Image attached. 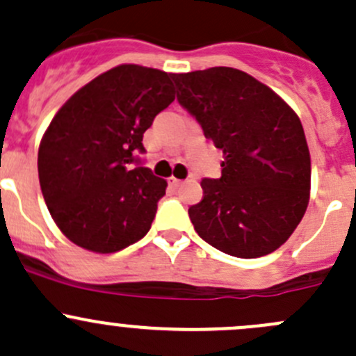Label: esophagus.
<instances>
[{
  "label": "esophagus",
  "mask_w": 356,
  "mask_h": 356,
  "mask_svg": "<svg viewBox=\"0 0 356 356\" xmlns=\"http://www.w3.org/2000/svg\"><path fill=\"white\" fill-rule=\"evenodd\" d=\"M168 184H170L172 188H179V186L182 184V181H181V179H177V177H170V179H168Z\"/></svg>",
  "instance_id": "34e87169"
}]
</instances>
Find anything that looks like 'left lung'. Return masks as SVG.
Returning <instances> with one entry per match:
<instances>
[{"mask_svg": "<svg viewBox=\"0 0 356 356\" xmlns=\"http://www.w3.org/2000/svg\"><path fill=\"white\" fill-rule=\"evenodd\" d=\"M177 102L204 138L224 152L220 179H203V200L189 208L201 239L238 258L284 245L310 200V152L288 103L231 67L172 74Z\"/></svg>", "mask_w": 356, "mask_h": 356, "instance_id": "obj_1", "label": "left lung"}]
</instances>
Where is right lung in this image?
I'll list each match as a JSON object with an SVG mask.
<instances>
[{"label": "right lung", "mask_w": 356, "mask_h": 356, "mask_svg": "<svg viewBox=\"0 0 356 356\" xmlns=\"http://www.w3.org/2000/svg\"><path fill=\"white\" fill-rule=\"evenodd\" d=\"M174 99L172 74L129 63L92 79L53 117L39 145V184L74 245L115 253L149 231L167 181L141 167L138 153Z\"/></svg>", "instance_id": "add662e5"}]
</instances>
